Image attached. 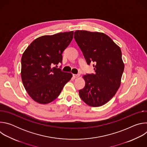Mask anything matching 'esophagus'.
Instances as JSON below:
<instances>
[{
  "mask_svg": "<svg viewBox=\"0 0 147 147\" xmlns=\"http://www.w3.org/2000/svg\"><path fill=\"white\" fill-rule=\"evenodd\" d=\"M73 76L74 78H78L80 77V75L79 74H73Z\"/></svg>",
  "mask_w": 147,
  "mask_h": 147,
  "instance_id": "esophagus-1",
  "label": "esophagus"
}]
</instances>
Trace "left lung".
<instances>
[{"instance_id":"8db88e82","label":"left lung","mask_w":147,"mask_h":147,"mask_svg":"<svg viewBox=\"0 0 147 147\" xmlns=\"http://www.w3.org/2000/svg\"><path fill=\"white\" fill-rule=\"evenodd\" d=\"M74 38L87 63H95V73L82 76L86 86L79 90L80 96L90 107L103 105L113 97L121 84L124 69L121 49L102 32L77 30Z\"/></svg>"}]
</instances>
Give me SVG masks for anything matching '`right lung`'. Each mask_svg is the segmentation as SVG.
I'll return each instance as SVG.
<instances>
[{"instance_id":"add662e5","label":"right lung","mask_w":147,"mask_h":147,"mask_svg":"<svg viewBox=\"0 0 147 147\" xmlns=\"http://www.w3.org/2000/svg\"><path fill=\"white\" fill-rule=\"evenodd\" d=\"M73 33L40 36L24 52L21 76L26 90L36 102L47 104L54 100L71 78V73L52 67L62 62V53L72 40Z\"/></svg>"}]
</instances>
